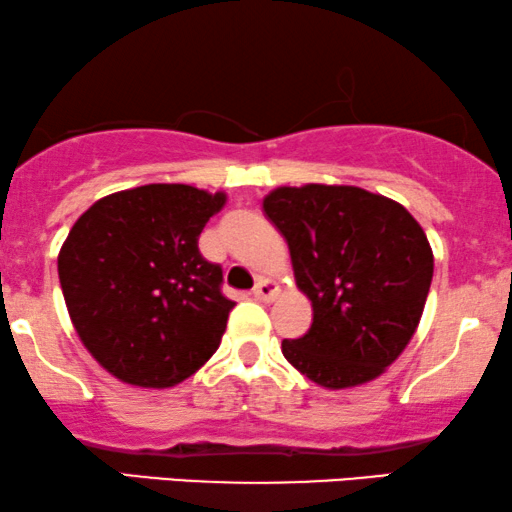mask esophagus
<instances>
[{
  "label": "esophagus",
  "mask_w": 512,
  "mask_h": 512,
  "mask_svg": "<svg viewBox=\"0 0 512 512\" xmlns=\"http://www.w3.org/2000/svg\"><path fill=\"white\" fill-rule=\"evenodd\" d=\"M252 295H255V300H260V303H272V300L279 295V286L272 279H264L260 276L255 283V288H252Z\"/></svg>",
  "instance_id": "obj_1"
}]
</instances>
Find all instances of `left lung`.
<instances>
[{"mask_svg":"<svg viewBox=\"0 0 512 512\" xmlns=\"http://www.w3.org/2000/svg\"><path fill=\"white\" fill-rule=\"evenodd\" d=\"M262 207L312 300V326L281 343L283 357L324 389L377 379L427 303L434 255L422 226L398 202L355 186H283Z\"/></svg>","mask_w":512,"mask_h":512,"instance_id":"8db88e82","label":"left lung"}]
</instances>
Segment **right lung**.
<instances>
[{"label": "right lung", "mask_w": 512, "mask_h": 512, "mask_svg": "<svg viewBox=\"0 0 512 512\" xmlns=\"http://www.w3.org/2000/svg\"><path fill=\"white\" fill-rule=\"evenodd\" d=\"M224 193L150 183L97 200L59 250V281L80 341L126 384L169 389L217 353L233 300L197 238Z\"/></svg>", "instance_id": "obj_1"}]
</instances>
